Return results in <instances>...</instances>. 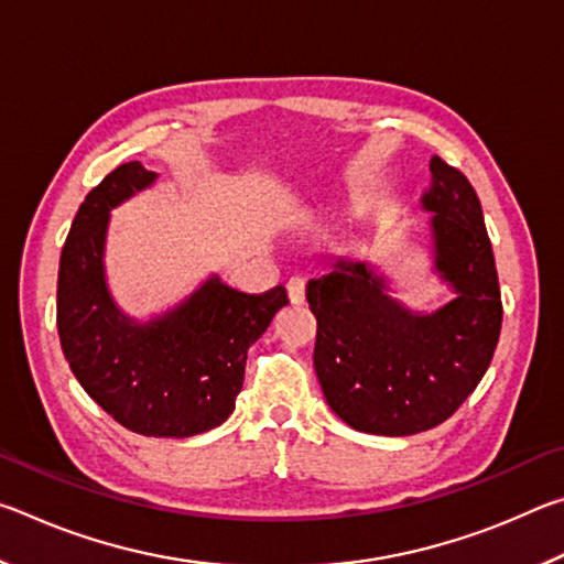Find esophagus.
<instances>
[{
  "mask_svg": "<svg viewBox=\"0 0 564 564\" xmlns=\"http://www.w3.org/2000/svg\"><path fill=\"white\" fill-rule=\"evenodd\" d=\"M289 299L293 305L305 303V281L303 279H291L289 281Z\"/></svg>",
  "mask_w": 564,
  "mask_h": 564,
  "instance_id": "34e87169",
  "label": "esophagus"
}]
</instances>
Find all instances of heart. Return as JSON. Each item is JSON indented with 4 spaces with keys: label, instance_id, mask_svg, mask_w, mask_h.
Instances as JSON below:
<instances>
[{
    "label": "heart",
    "instance_id": "1",
    "mask_svg": "<svg viewBox=\"0 0 564 564\" xmlns=\"http://www.w3.org/2000/svg\"><path fill=\"white\" fill-rule=\"evenodd\" d=\"M321 218V208H301L299 214H295V224L299 226H313Z\"/></svg>",
    "mask_w": 564,
    "mask_h": 564
}]
</instances>
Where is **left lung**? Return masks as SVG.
<instances>
[{
	"label": "left lung",
	"mask_w": 564,
	"mask_h": 564,
	"mask_svg": "<svg viewBox=\"0 0 564 564\" xmlns=\"http://www.w3.org/2000/svg\"><path fill=\"white\" fill-rule=\"evenodd\" d=\"M420 206L431 218L433 271L455 293L435 311L390 295L373 263L340 259L308 281L318 321L313 366L343 423L373 435H415L441 425L480 383L502 326L498 271L482 206L460 171L431 159Z\"/></svg>",
	"instance_id": "obj_1"
}]
</instances>
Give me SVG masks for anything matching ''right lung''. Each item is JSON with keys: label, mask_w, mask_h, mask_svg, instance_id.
I'll list each match as a JSON object with an SVG mask.
<instances>
[{"label": "right lung", "mask_w": 564, "mask_h": 564, "mask_svg": "<svg viewBox=\"0 0 564 564\" xmlns=\"http://www.w3.org/2000/svg\"><path fill=\"white\" fill-rule=\"evenodd\" d=\"M156 178L129 161L84 198L62 248L56 328L72 373L117 423L149 437H191L234 413L246 352L289 295L283 285L248 295L212 275L161 316H127L104 269L109 218Z\"/></svg>", "instance_id": "obj_1"}]
</instances>
